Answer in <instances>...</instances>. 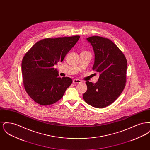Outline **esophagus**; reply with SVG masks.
<instances>
[{
	"label": "esophagus",
	"mask_w": 150,
	"mask_h": 150,
	"mask_svg": "<svg viewBox=\"0 0 150 150\" xmlns=\"http://www.w3.org/2000/svg\"><path fill=\"white\" fill-rule=\"evenodd\" d=\"M72 82L74 84H79L81 83V81L79 79H74Z\"/></svg>",
	"instance_id": "esophagus-1"
}]
</instances>
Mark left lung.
Instances as JSON below:
<instances>
[{"mask_svg":"<svg viewBox=\"0 0 150 150\" xmlns=\"http://www.w3.org/2000/svg\"><path fill=\"white\" fill-rule=\"evenodd\" d=\"M94 53L93 70L100 73L94 84L86 81L87 91L83 98L89 105L103 108L113 103L121 94L126 83L127 59L110 39L93 36L86 38Z\"/></svg>","mask_w":150,"mask_h":150,"instance_id":"1","label":"left lung"}]
</instances>
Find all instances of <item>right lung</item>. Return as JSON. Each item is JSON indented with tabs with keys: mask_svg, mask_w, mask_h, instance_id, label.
<instances>
[{
	"mask_svg": "<svg viewBox=\"0 0 150 150\" xmlns=\"http://www.w3.org/2000/svg\"><path fill=\"white\" fill-rule=\"evenodd\" d=\"M79 38L77 35L44 39L36 43L23 58L24 87L37 103L47 106L56 103L71 84V79L60 78L53 66L64 60Z\"/></svg>",
	"mask_w": 150,
	"mask_h": 150,
	"instance_id": "right-lung-1",
	"label": "right lung"
}]
</instances>
